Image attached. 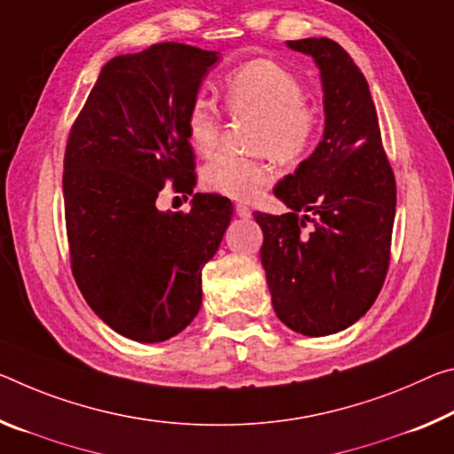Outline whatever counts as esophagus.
Here are the masks:
<instances>
[{
  "mask_svg": "<svg viewBox=\"0 0 454 454\" xmlns=\"http://www.w3.org/2000/svg\"><path fill=\"white\" fill-rule=\"evenodd\" d=\"M234 210H236V215H239V218H244V220L253 215V212H250V207H247L244 204H236Z\"/></svg>",
  "mask_w": 454,
  "mask_h": 454,
  "instance_id": "1",
  "label": "esophagus"
}]
</instances>
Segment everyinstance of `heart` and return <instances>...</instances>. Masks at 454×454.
<instances>
[{
    "label": "heart",
    "instance_id": "b5f03b06",
    "mask_svg": "<svg viewBox=\"0 0 454 454\" xmlns=\"http://www.w3.org/2000/svg\"><path fill=\"white\" fill-rule=\"evenodd\" d=\"M226 109L258 117L253 147L280 163H297L313 147L319 133V113L305 103L303 82L278 62L256 59L228 72L222 82ZM220 113L198 97L185 114V131L198 153H210L220 139ZM275 179V165L266 155L240 157L218 153L201 169L206 190L232 200H253Z\"/></svg>",
    "mask_w": 454,
    "mask_h": 454
}]
</instances>
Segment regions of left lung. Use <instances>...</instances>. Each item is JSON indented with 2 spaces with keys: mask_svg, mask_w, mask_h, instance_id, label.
<instances>
[{
  "mask_svg": "<svg viewBox=\"0 0 454 454\" xmlns=\"http://www.w3.org/2000/svg\"><path fill=\"white\" fill-rule=\"evenodd\" d=\"M321 72L323 139L275 196L291 212H254L277 317L297 333L331 335L364 317L382 289L395 214V179L365 76L329 38L291 40Z\"/></svg>",
  "mask_w": 454,
  "mask_h": 454,
  "instance_id": "left-lung-1",
  "label": "left lung"
}]
</instances>
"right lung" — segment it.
<instances>
[{
	"label": "right lung",
	"mask_w": 454,
	"mask_h": 454,
	"mask_svg": "<svg viewBox=\"0 0 454 454\" xmlns=\"http://www.w3.org/2000/svg\"><path fill=\"white\" fill-rule=\"evenodd\" d=\"M218 52L177 42L114 56L100 70L64 153L72 275L119 335L160 343L201 307V269L232 220V201L196 193L192 210L161 212L165 184L193 192L185 114Z\"/></svg>",
	"instance_id": "add662e5"
}]
</instances>
